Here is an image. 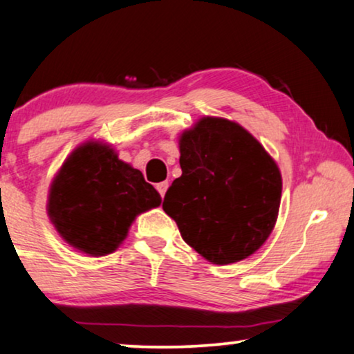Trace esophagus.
Returning a JSON list of instances; mask_svg holds the SVG:
<instances>
[{
	"label": "esophagus",
	"instance_id": "34e87169",
	"mask_svg": "<svg viewBox=\"0 0 354 354\" xmlns=\"http://www.w3.org/2000/svg\"><path fill=\"white\" fill-rule=\"evenodd\" d=\"M168 186H169V183L168 181H162V183H158L157 185V191L160 192V196H165V192H167V189H168Z\"/></svg>",
	"mask_w": 354,
	"mask_h": 354
}]
</instances>
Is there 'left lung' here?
I'll return each mask as SVG.
<instances>
[{"label":"left lung","mask_w":354,"mask_h":354,"mask_svg":"<svg viewBox=\"0 0 354 354\" xmlns=\"http://www.w3.org/2000/svg\"><path fill=\"white\" fill-rule=\"evenodd\" d=\"M183 174L163 210L205 261L228 266L270 236L281 201V173L263 145L238 122L204 116L180 136Z\"/></svg>","instance_id":"left-lung-1"}]
</instances>
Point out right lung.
Masks as SVG:
<instances>
[{
	"label": "right lung",
	"instance_id": "obj_1",
	"mask_svg": "<svg viewBox=\"0 0 354 354\" xmlns=\"http://www.w3.org/2000/svg\"><path fill=\"white\" fill-rule=\"evenodd\" d=\"M160 204L162 197L139 169L118 158L110 144L91 139L55 174L46 212L71 248L100 257L121 246L136 216Z\"/></svg>",
	"mask_w": 354,
	"mask_h": 354
}]
</instances>
